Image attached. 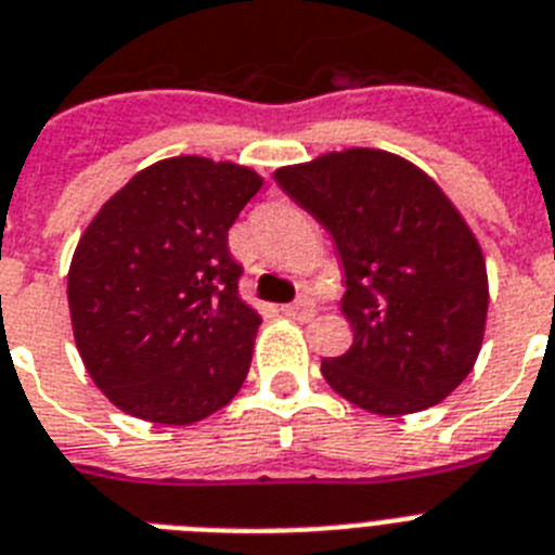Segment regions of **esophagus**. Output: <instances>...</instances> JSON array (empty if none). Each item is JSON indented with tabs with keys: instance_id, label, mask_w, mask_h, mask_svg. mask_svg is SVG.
Wrapping results in <instances>:
<instances>
[{
	"instance_id": "esophagus-1",
	"label": "esophagus",
	"mask_w": 555,
	"mask_h": 555,
	"mask_svg": "<svg viewBox=\"0 0 555 555\" xmlns=\"http://www.w3.org/2000/svg\"><path fill=\"white\" fill-rule=\"evenodd\" d=\"M282 313L291 315V319H310L313 315V305L307 299H299V301H293V305H282Z\"/></svg>"
}]
</instances>
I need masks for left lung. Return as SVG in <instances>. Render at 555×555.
I'll return each instance as SVG.
<instances>
[{"label":"left lung","mask_w":555,"mask_h":555,"mask_svg":"<svg viewBox=\"0 0 555 555\" xmlns=\"http://www.w3.org/2000/svg\"><path fill=\"white\" fill-rule=\"evenodd\" d=\"M276 183L335 240L352 347L321 361L349 403L409 414L449 398L472 372L488 313L486 259L472 228L417 166L347 149L279 169Z\"/></svg>","instance_id":"obj_1"}]
</instances>
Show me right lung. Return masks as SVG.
<instances>
[{
  "label": "right lung",
  "instance_id": "add662e5",
  "mask_svg": "<svg viewBox=\"0 0 555 555\" xmlns=\"http://www.w3.org/2000/svg\"><path fill=\"white\" fill-rule=\"evenodd\" d=\"M262 185L234 163L171 157L95 214L67 276L78 352L132 417L197 423L240 392L259 313L240 299L228 228Z\"/></svg>",
  "mask_w": 555,
  "mask_h": 555
}]
</instances>
